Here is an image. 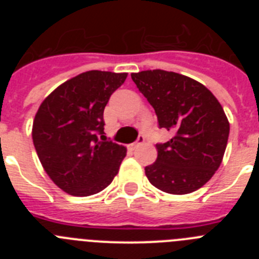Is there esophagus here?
Listing matches in <instances>:
<instances>
[{
	"label": "esophagus",
	"instance_id": "1",
	"mask_svg": "<svg viewBox=\"0 0 259 259\" xmlns=\"http://www.w3.org/2000/svg\"><path fill=\"white\" fill-rule=\"evenodd\" d=\"M144 141H145V136H144V135H140V136L137 137V141H136V143H134V144H131V145H130V149H132V150L137 149L139 146L143 145Z\"/></svg>",
	"mask_w": 259,
	"mask_h": 259
}]
</instances>
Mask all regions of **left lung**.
<instances>
[{
    "instance_id": "obj_1",
    "label": "left lung",
    "mask_w": 259,
    "mask_h": 259,
    "mask_svg": "<svg viewBox=\"0 0 259 259\" xmlns=\"http://www.w3.org/2000/svg\"><path fill=\"white\" fill-rule=\"evenodd\" d=\"M149 101L159 128L172 134L157 144L158 157L145 167L155 188L171 194H187L206 184L223 159L230 123L209 89L172 71L148 70L131 74Z\"/></svg>"
}]
</instances>
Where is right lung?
I'll return each instance as SVG.
<instances>
[{
    "instance_id": "obj_1",
    "label": "right lung",
    "mask_w": 259,
    "mask_h": 259,
    "mask_svg": "<svg viewBox=\"0 0 259 259\" xmlns=\"http://www.w3.org/2000/svg\"><path fill=\"white\" fill-rule=\"evenodd\" d=\"M127 74L92 70L56 88L38 107L32 139L45 172L71 196L101 192L118 174L123 145L104 132V110Z\"/></svg>"
}]
</instances>
